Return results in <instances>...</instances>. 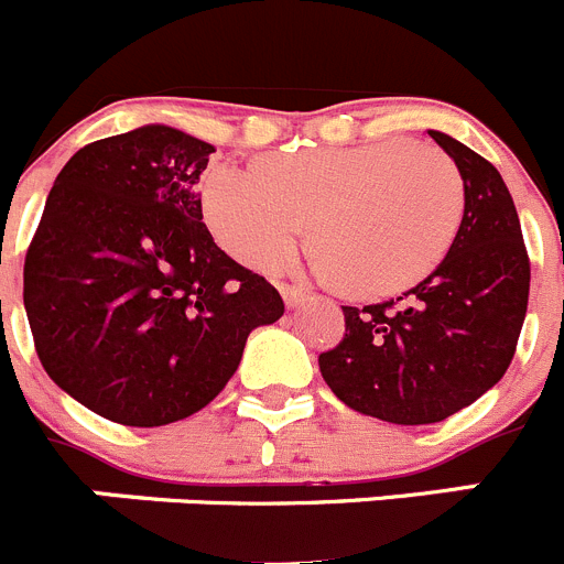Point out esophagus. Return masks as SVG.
<instances>
[{
    "instance_id": "34e87169",
    "label": "esophagus",
    "mask_w": 564,
    "mask_h": 564,
    "mask_svg": "<svg viewBox=\"0 0 564 564\" xmlns=\"http://www.w3.org/2000/svg\"><path fill=\"white\" fill-rule=\"evenodd\" d=\"M279 293H282V299H285L288 307L302 305V302L307 299V291H305V288H299V285H279Z\"/></svg>"
}]
</instances>
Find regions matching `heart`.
<instances>
[{"label": "heart", "instance_id": "b5f03b06", "mask_svg": "<svg viewBox=\"0 0 564 564\" xmlns=\"http://www.w3.org/2000/svg\"><path fill=\"white\" fill-rule=\"evenodd\" d=\"M203 208L214 237L257 271L285 265L313 220L318 271L358 296H390L446 257L463 177L441 149L390 138L276 154L259 169L217 163Z\"/></svg>", "mask_w": 564, "mask_h": 564}]
</instances>
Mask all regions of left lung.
Returning <instances> with one entry per match:
<instances>
[{
    "label": "left lung",
    "mask_w": 564,
    "mask_h": 564,
    "mask_svg": "<svg viewBox=\"0 0 564 564\" xmlns=\"http://www.w3.org/2000/svg\"><path fill=\"white\" fill-rule=\"evenodd\" d=\"M432 141L463 177V220L430 276L381 305H344V338L318 356L338 401L403 426L437 423L506 376L528 311L531 262L514 200L486 158Z\"/></svg>",
    "instance_id": "8db88e82"
}]
</instances>
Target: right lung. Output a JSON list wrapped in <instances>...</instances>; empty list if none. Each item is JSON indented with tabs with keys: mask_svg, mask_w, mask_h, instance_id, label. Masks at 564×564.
Segmentation results:
<instances>
[{
	"mask_svg": "<svg viewBox=\"0 0 564 564\" xmlns=\"http://www.w3.org/2000/svg\"><path fill=\"white\" fill-rule=\"evenodd\" d=\"M212 143L149 123L87 143L50 188L24 253L39 361L67 395L123 426L200 412L248 333L285 302L203 223Z\"/></svg>",
	"mask_w": 564,
	"mask_h": 564,
	"instance_id": "right-lung-1",
	"label": "right lung"
}]
</instances>
